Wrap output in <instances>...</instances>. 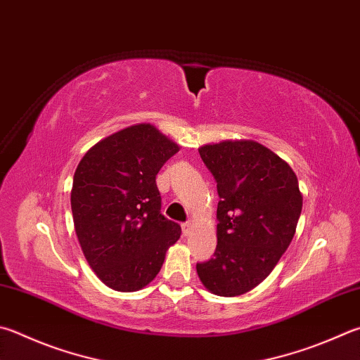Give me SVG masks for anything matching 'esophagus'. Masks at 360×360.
Segmentation results:
<instances>
[{
    "mask_svg": "<svg viewBox=\"0 0 360 360\" xmlns=\"http://www.w3.org/2000/svg\"><path fill=\"white\" fill-rule=\"evenodd\" d=\"M181 226H182V234H184V236H187V234L192 231V224H191V221H186V224H182Z\"/></svg>",
    "mask_w": 360,
    "mask_h": 360,
    "instance_id": "34e87169",
    "label": "esophagus"
}]
</instances>
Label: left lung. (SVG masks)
<instances>
[{"instance_id":"left-lung-1","label":"left lung","mask_w":360,"mask_h":360,"mask_svg":"<svg viewBox=\"0 0 360 360\" xmlns=\"http://www.w3.org/2000/svg\"><path fill=\"white\" fill-rule=\"evenodd\" d=\"M217 182V247L197 263L198 277L217 296L233 297L258 286L291 244L302 195L291 167L252 140L201 146Z\"/></svg>"}]
</instances>
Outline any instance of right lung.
Listing matches in <instances>:
<instances>
[{"label":"right lung","mask_w":360,"mask_h":360,"mask_svg":"<svg viewBox=\"0 0 360 360\" xmlns=\"http://www.w3.org/2000/svg\"><path fill=\"white\" fill-rule=\"evenodd\" d=\"M179 146L151 124L107 136L83 155L70 206L84 258L112 290H141L158 276L181 226L160 212L155 176Z\"/></svg>","instance_id":"right-lung-1"}]
</instances>
